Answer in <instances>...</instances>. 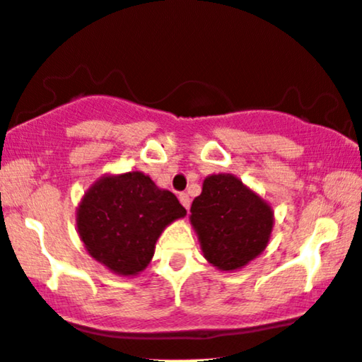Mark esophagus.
Returning <instances> with one entry per match:
<instances>
[{
	"instance_id": "34e87169",
	"label": "esophagus",
	"mask_w": 362,
	"mask_h": 362,
	"mask_svg": "<svg viewBox=\"0 0 362 362\" xmlns=\"http://www.w3.org/2000/svg\"><path fill=\"white\" fill-rule=\"evenodd\" d=\"M178 200H180V204L184 205V207L189 210L190 209V197L187 195V194H180L178 195Z\"/></svg>"
}]
</instances>
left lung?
Listing matches in <instances>:
<instances>
[{"mask_svg": "<svg viewBox=\"0 0 362 362\" xmlns=\"http://www.w3.org/2000/svg\"><path fill=\"white\" fill-rule=\"evenodd\" d=\"M205 259L235 271L257 257L271 237L272 209L230 173L210 175L190 207Z\"/></svg>", "mask_w": 362, "mask_h": 362, "instance_id": "left-lung-1", "label": "left lung"}]
</instances>
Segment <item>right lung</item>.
Listing matches in <instances>:
<instances>
[{
  "mask_svg": "<svg viewBox=\"0 0 362 362\" xmlns=\"http://www.w3.org/2000/svg\"><path fill=\"white\" fill-rule=\"evenodd\" d=\"M185 214L172 192L128 172L100 178L81 200L76 223L91 257L120 276H135L152 260L163 228Z\"/></svg>",
  "mask_w": 362,
  "mask_h": 362,
  "instance_id": "1",
  "label": "right lung"
}]
</instances>
